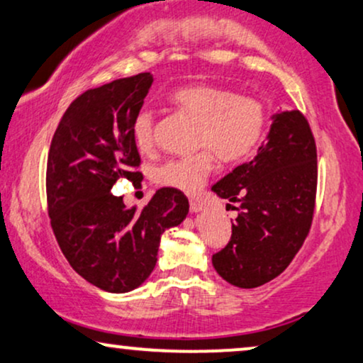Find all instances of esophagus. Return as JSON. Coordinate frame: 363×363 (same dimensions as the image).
I'll use <instances>...</instances> for the list:
<instances>
[{
  "instance_id": "esophagus-1",
  "label": "esophagus",
  "mask_w": 363,
  "mask_h": 363,
  "mask_svg": "<svg viewBox=\"0 0 363 363\" xmlns=\"http://www.w3.org/2000/svg\"><path fill=\"white\" fill-rule=\"evenodd\" d=\"M190 210L191 213H200L205 210V205L202 202H196V200H190Z\"/></svg>"
}]
</instances>
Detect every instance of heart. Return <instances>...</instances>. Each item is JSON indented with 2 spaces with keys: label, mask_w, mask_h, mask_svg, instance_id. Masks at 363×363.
I'll use <instances>...</instances> for the list:
<instances>
[{
  "label": "heart",
  "mask_w": 363,
  "mask_h": 363,
  "mask_svg": "<svg viewBox=\"0 0 363 363\" xmlns=\"http://www.w3.org/2000/svg\"><path fill=\"white\" fill-rule=\"evenodd\" d=\"M169 102L200 124L196 145L212 150L222 163L232 164L247 158L266 133L267 111L262 102L242 97L232 89L191 84L177 89L169 96ZM133 136L141 151L153 147L155 116L151 111L143 109L136 114ZM212 153L203 151L190 158L167 161L156 168L155 180L160 185L195 194L212 173L216 164Z\"/></svg>",
  "instance_id": "obj_1"
}]
</instances>
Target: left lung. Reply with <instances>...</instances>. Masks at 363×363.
I'll use <instances>...</instances> for the list:
<instances>
[{
  "instance_id": "8db88e82",
  "label": "left lung",
  "mask_w": 363,
  "mask_h": 363,
  "mask_svg": "<svg viewBox=\"0 0 363 363\" xmlns=\"http://www.w3.org/2000/svg\"><path fill=\"white\" fill-rule=\"evenodd\" d=\"M266 141L247 163L212 186L235 203L232 237L212 264L237 288H257L279 276L310 232L316 196V146L296 109L272 114Z\"/></svg>"
}]
</instances>
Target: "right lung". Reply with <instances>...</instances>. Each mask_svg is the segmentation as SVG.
I'll list each match as a JSON object with an SVG mask.
<instances>
[{
    "label": "right lung",
    "mask_w": 363,
    "mask_h": 363,
    "mask_svg": "<svg viewBox=\"0 0 363 363\" xmlns=\"http://www.w3.org/2000/svg\"><path fill=\"white\" fill-rule=\"evenodd\" d=\"M153 84L150 72L118 79L79 96L48 151L47 200L52 229L72 269L107 293L141 286L158 261L161 235L189 213V199L160 189L141 212L111 189L143 174L133 123Z\"/></svg>",
    "instance_id": "obj_1"
}]
</instances>
